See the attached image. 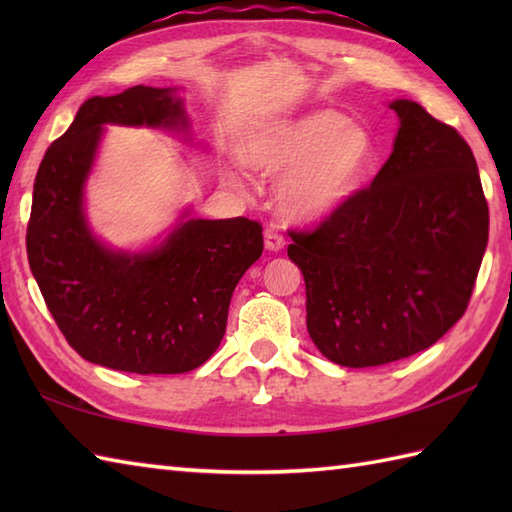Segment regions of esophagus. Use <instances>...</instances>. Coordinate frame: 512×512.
I'll return each mask as SVG.
<instances>
[{
    "instance_id": "1",
    "label": "esophagus",
    "mask_w": 512,
    "mask_h": 512,
    "mask_svg": "<svg viewBox=\"0 0 512 512\" xmlns=\"http://www.w3.org/2000/svg\"><path fill=\"white\" fill-rule=\"evenodd\" d=\"M264 244H266L268 250H273V253H279V250L286 246V239H284V235L277 231L275 226H270V228H266V231H264Z\"/></svg>"
}]
</instances>
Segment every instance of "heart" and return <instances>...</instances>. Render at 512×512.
<instances>
[{
  "instance_id": "obj_1",
  "label": "heart",
  "mask_w": 512,
  "mask_h": 512,
  "mask_svg": "<svg viewBox=\"0 0 512 512\" xmlns=\"http://www.w3.org/2000/svg\"><path fill=\"white\" fill-rule=\"evenodd\" d=\"M242 158L264 176L279 173V211L292 222L312 224L352 198L372 165L374 140L365 125L317 110L259 125L244 140Z\"/></svg>"
}]
</instances>
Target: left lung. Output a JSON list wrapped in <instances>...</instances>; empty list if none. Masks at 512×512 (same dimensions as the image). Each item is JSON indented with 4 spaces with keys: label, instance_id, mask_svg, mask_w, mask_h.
Returning <instances> with one entry per match:
<instances>
[{
    "label": "left lung",
    "instance_id": "8db88e82",
    "mask_svg": "<svg viewBox=\"0 0 512 512\" xmlns=\"http://www.w3.org/2000/svg\"><path fill=\"white\" fill-rule=\"evenodd\" d=\"M389 107L400 127L372 184L314 231L290 233L310 339L343 367L394 363L447 334L469 306L488 244L466 140L409 99Z\"/></svg>",
    "mask_w": 512,
    "mask_h": 512
}]
</instances>
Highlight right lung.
Returning <instances> with one entry per match:
<instances>
[{
	"instance_id": "obj_1",
	"label": "right lung",
	"mask_w": 512,
	"mask_h": 512,
	"mask_svg": "<svg viewBox=\"0 0 512 512\" xmlns=\"http://www.w3.org/2000/svg\"><path fill=\"white\" fill-rule=\"evenodd\" d=\"M105 125L191 138L178 88L134 85L85 101L37 171L30 270L65 341L85 361L132 374L191 372L222 341L237 281L262 257V226L246 217L202 220L184 209L156 246H107L85 213V182Z\"/></svg>"
}]
</instances>
